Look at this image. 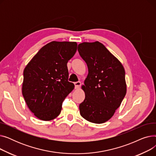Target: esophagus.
<instances>
[{
  "label": "esophagus",
  "mask_w": 156,
  "mask_h": 156,
  "mask_svg": "<svg viewBox=\"0 0 156 156\" xmlns=\"http://www.w3.org/2000/svg\"><path fill=\"white\" fill-rule=\"evenodd\" d=\"M81 85V82L80 81H77V82L75 83V89H79Z\"/></svg>",
  "instance_id": "34e87169"
}]
</instances>
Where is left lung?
<instances>
[{
	"mask_svg": "<svg viewBox=\"0 0 156 156\" xmlns=\"http://www.w3.org/2000/svg\"><path fill=\"white\" fill-rule=\"evenodd\" d=\"M88 73L81 88L85 98L79 106L80 115L101 124L110 119L126 93L125 71L121 62L101 42H83L78 46Z\"/></svg>",
	"mask_w": 156,
	"mask_h": 156,
	"instance_id": "8db88e82",
	"label": "left lung"
}]
</instances>
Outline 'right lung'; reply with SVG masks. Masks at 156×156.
Returning a JSON list of instances; mask_svg holds the SVG:
<instances>
[{
  "label": "right lung",
  "instance_id": "obj_1",
  "mask_svg": "<svg viewBox=\"0 0 156 156\" xmlns=\"http://www.w3.org/2000/svg\"><path fill=\"white\" fill-rule=\"evenodd\" d=\"M75 42L52 41L44 45L26 66L22 94L29 109L39 119L59 115L62 103L75 88L69 82L67 63L77 50Z\"/></svg>",
  "mask_w": 156,
  "mask_h": 156
}]
</instances>
